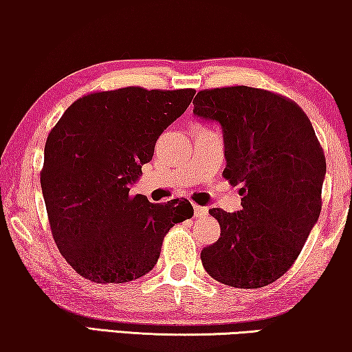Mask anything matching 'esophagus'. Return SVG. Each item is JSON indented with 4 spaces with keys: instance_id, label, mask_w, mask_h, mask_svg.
<instances>
[{
    "instance_id": "34e87169",
    "label": "esophagus",
    "mask_w": 352,
    "mask_h": 352,
    "mask_svg": "<svg viewBox=\"0 0 352 352\" xmlns=\"http://www.w3.org/2000/svg\"><path fill=\"white\" fill-rule=\"evenodd\" d=\"M206 213H208V208H206V206L194 205V214H195V218H201V216H205Z\"/></svg>"
}]
</instances>
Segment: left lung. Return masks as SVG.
Returning <instances> with one entry per match:
<instances>
[{"mask_svg": "<svg viewBox=\"0 0 352 352\" xmlns=\"http://www.w3.org/2000/svg\"><path fill=\"white\" fill-rule=\"evenodd\" d=\"M192 104L223 128V176L242 195L237 213L210 210L221 235L201 250V264L226 285L266 287L293 266L319 219L324 151L300 105L271 91L204 89Z\"/></svg>", "mask_w": 352, "mask_h": 352, "instance_id": "left-lung-1", "label": "left lung"}]
</instances>
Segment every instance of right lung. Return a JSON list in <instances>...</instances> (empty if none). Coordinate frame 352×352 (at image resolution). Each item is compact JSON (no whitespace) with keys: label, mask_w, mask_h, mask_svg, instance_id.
Instances as JSON below:
<instances>
[{"label":"right lung","mask_w":352,"mask_h":352,"mask_svg":"<svg viewBox=\"0 0 352 352\" xmlns=\"http://www.w3.org/2000/svg\"><path fill=\"white\" fill-rule=\"evenodd\" d=\"M194 94L139 86L93 93L75 100L51 129L41 190L57 248L81 277L123 283L146 276L168 230L192 218L189 200L151 204L146 195H129V187Z\"/></svg>","instance_id":"add662e5"}]
</instances>
